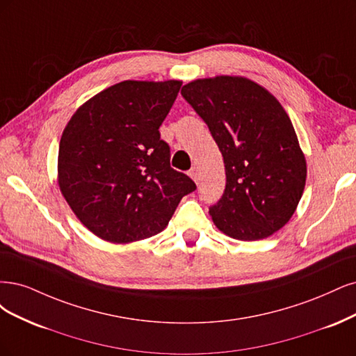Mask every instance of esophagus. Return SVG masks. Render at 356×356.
Returning a JSON list of instances; mask_svg holds the SVG:
<instances>
[{
	"label": "esophagus",
	"instance_id": "esophagus-1",
	"mask_svg": "<svg viewBox=\"0 0 356 356\" xmlns=\"http://www.w3.org/2000/svg\"><path fill=\"white\" fill-rule=\"evenodd\" d=\"M189 176L192 177V180H193L195 183H198V181H200V171H198V168H197V167L191 168V171H189Z\"/></svg>",
	"mask_w": 356,
	"mask_h": 356
}]
</instances>
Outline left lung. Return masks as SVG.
<instances>
[{"label":"left lung","mask_w":356,"mask_h":356,"mask_svg":"<svg viewBox=\"0 0 356 356\" xmlns=\"http://www.w3.org/2000/svg\"><path fill=\"white\" fill-rule=\"evenodd\" d=\"M181 96L209 125L223 156L226 188L209 211L216 227L239 241L280 231L299 205L307 168L278 99L236 75L193 79Z\"/></svg>","instance_id":"1"}]
</instances>
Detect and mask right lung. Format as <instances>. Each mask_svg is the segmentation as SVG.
I'll list each match as a JSON object with an SVG mask.
<instances>
[{
	"label": "right lung",
	"mask_w": 356,
	"mask_h": 356,
	"mask_svg": "<svg viewBox=\"0 0 356 356\" xmlns=\"http://www.w3.org/2000/svg\"><path fill=\"white\" fill-rule=\"evenodd\" d=\"M181 81L127 79L79 106L62 133L57 183L90 232L113 244L159 234L195 183L170 167L159 125Z\"/></svg>",
	"instance_id": "obj_1"
}]
</instances>
